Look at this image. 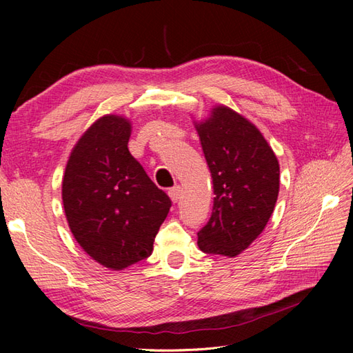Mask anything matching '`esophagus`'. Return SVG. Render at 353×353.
Here are the masks:
<instances>
[{"instance_id": "34e87169", "label": "esophagus", "mask_w": 353, "mask_h": 353, "mask_svg": "<svg viewBox=\"0 0 353 353\" xmlns=\"http://www.w3.org/2000/svg\"><path fill=\"white\" fill-rule=\"evenodd\" d=\"M181 191H183V190H181V187H179V185L170 188V190L168 191V194H169L170 200H172L174 203H176V201L179 200V197H181Z\"/></svg>"}]
</instances>
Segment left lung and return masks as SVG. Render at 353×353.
<instances>
[{
    "label": "left lung",
    "instance_id": "8db88e82",
    "mask_svg": "<svg viewBox=\"0 0 353 353\" xmlns=\"http://www.w3.org/2000/svg\"><path fill=\"white\" fill-rule=\"evenodd\" d=\"M196 128L215 193L197 244L205 253L232 258L268 223L279 197L280 165L258 128L225 105Z\"/></svg>",
    "mask_w": 353,
    "mask_h": 353
}]
</instances>
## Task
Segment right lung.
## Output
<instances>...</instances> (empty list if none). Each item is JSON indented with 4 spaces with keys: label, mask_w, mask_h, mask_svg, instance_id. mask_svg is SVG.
Listing matches in <instances>:
<instances>
[{
    "label": "right lung",
    "mask_w": 353,
    "mask_h": 353,
    "mask_svg": "<svg viewBox=\"0 0 353 353\" xmlns=\"http://www.w3.org/2000/svg\"><path fill=\"white\" fill-rule=\"evenodd\" d=\"M130 135L125 117H100L74 145L63 178V206L74 240L110 270L152 254L172 206L128 150Z\"/></svg>",
    "instance_id": "obj_1"
}]
</instances>
